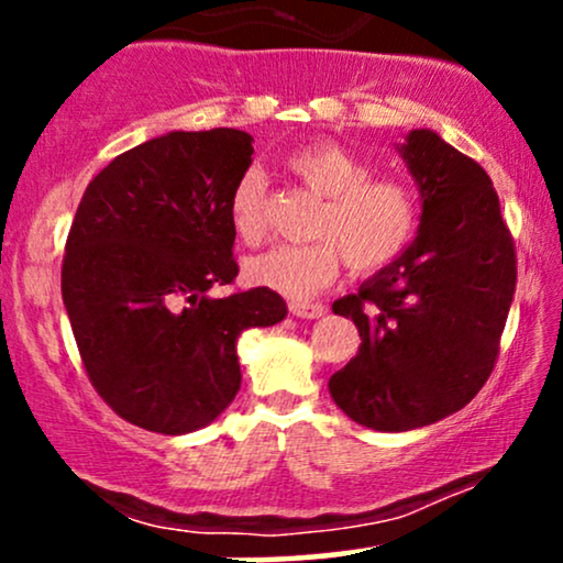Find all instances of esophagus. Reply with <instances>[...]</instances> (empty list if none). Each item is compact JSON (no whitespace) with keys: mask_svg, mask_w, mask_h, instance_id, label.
<instances>
[{"mask_svg":"<svg viewBox=\"0 0 563 563\" xmlns=\"http://www.w3.org/2000/svg\"><path fill=\"white\" fill-rule=\"evenodd\" d=\"M290 314H296V318H303V320H314L325 314V307L318 301H290Z\"/></svg>","mask_w":563,"mask_h":563,"instance_id":"1","label":"esophagus"}]
</instances>
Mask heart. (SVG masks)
Returning a JSON list of instances; mask_svg holds the SVG:
<instances>
[{
	"mask_svg": "<svg viewBox=\"0 0 563 563\" xmlns=\"http://www.w3.org/2000/svg\"><path fill=\"white\" fill-rule=\"evenodd\" d=\"M286 169L322 198L307 245H273L245 264L256 286L294 301L328 288L341 262L354 275H371L391 264L416 238L421 203L412 187L394 177H373V166L335 140H314L286 156ZM230 222L245 243L264 232V177L249 169L230 196Z\"/></svg>",
	"mask_w": 563,
	"mask_h": 563,
	"instance_id": "1",
	"label": "heart"
}]
</instances>
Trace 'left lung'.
Returning a JSON list of instances; mask_svg holds the SVG:
<instances>
[{"instance_id":"obj_1","label":"left lung","mask_w":563,"mask_h":563,"mask_svg":"<svg viewBox=\"0 0 563 563\" xmlns=\"http://www.w3.org/2000/svg\"><path fill=\"white\" fill-rule=\"evenodd\" d=\"M399 153L423 200L416 241L333 301L363 344L328 389L352 421L376 431L421 429L476 397L516 290L514 238L487 172L431 129H412Z\"/></svg>"}]
</instances>
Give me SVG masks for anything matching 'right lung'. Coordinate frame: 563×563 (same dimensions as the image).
<instances>
[{
  "mask_svg": "<svg viewBox=\"0 0 563 563\" xmlns=\"http://www.w3.org/2000/svg\"><path fill=\"white\" fill-rule=\"evenodd\" d=\"M251 153L241 129L169 132L115 156L76 209L63 303L95 391L140 429L209 426L241 389L238 335L288 314L269 288L209 296L238 277L230 196Z\"/></svg>",
  "mask_w": 563,
  "mask_h": 563,
  "instance_id": "right-lung-1",
  "label": "right lung"
}]
</instances>
